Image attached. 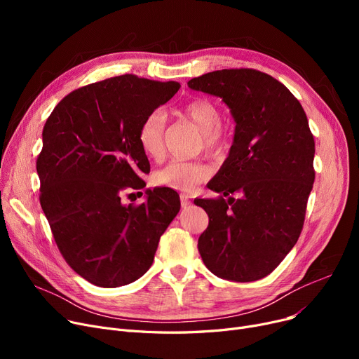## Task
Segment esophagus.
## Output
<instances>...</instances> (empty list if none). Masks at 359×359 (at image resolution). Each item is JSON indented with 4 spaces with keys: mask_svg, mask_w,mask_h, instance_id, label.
Instances as JSON below:
<instances>
[{
    "mask_svg": "<svg viewBox=\"0 0 359 359\" xmlns=\"http://www.w3.org/2000/svg\"><path fill=\"white\" fill-rule=\"evenodd\" d=\"M180 202H182V206H183V208H186V206H189V205L192 203L191 198L187 196V195H184V194H182V195H180Z\"/></svg>",
    "mask_w": 359,
    "mask_h": 359,
    "instance_id": "34e87169",
    "label": "esophagus"
}]
</instances>
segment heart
Segmentation results:
<instances>
[{
    "label": "heart",
    "mask_w": 359,
    "mask_h": 359,
    "mask_svg": "<svg viewBox=\"0 0 359 359\" xmlns=\"http://www.w3.org/2000/svg\"><path fill=\"white\" fill-rule=\"evenodd\" d=\"M182 113L202 132L206 149L215 153L224 148L227 138L221 128V110L214 102L208 99H195L182 107ZM164 129L165 115L160 109L151 111L144 119L138 132V140L148 157L158 158L163 154ZM210 176L211 168L203 163L175 160L160 170L156 175V180L158 184L176 191L192 192L199 183H203Z\"/></svg>",
    "instance_id": "b5f03b06"
}]
</instances>
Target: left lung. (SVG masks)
<instances>
[{"label":"left lung","mask_w":359,"mask_h":359,"mask_svg":"<svg viewBox=\"0 0 359 359\" xmlns=\"http://www.w3.org/2000/svg\"><path fill=\"white\" fill-rule=\"evenodd\" d=\"M187 86L221 97L236 122L229 157L208 187L239 198L195 199L210 217L198 240L201 257L222 279H262L303 230L316 176L306 111L284 84L257 69L212 71Z\"/></svg>","instance_id":"left-lung-1"}]
</instances>
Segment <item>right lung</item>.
Returning a JSON list of instances; mask_svg holds the SVG:
<instances>
[{
	"instance_id": "1",
	"label": "right lung",
	"mask_w": 359,
	"mask_h": 359,
	"mask_svg": "<svg viewBox=\"0 0 359 359\" xmlns=\"http://www.w3.org/2000/svg\"><path fill=\"white\" fill-rule=\"evenodd\" d=\"M180 84L125 74L65 96L48 118L36 161L41 205L61 255L91 284L116 288L153 265L158 241L180 210L170 187L123 205L126 189H142L149 163L138 132Z\"/></svg>"
}]
</instances>
